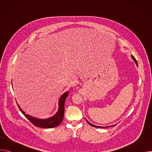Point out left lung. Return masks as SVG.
I'll return each mask as SVG.
<instances>
[{"mask_svg":"<svg viewBox=\"0 0 152 152\" xmlns=\"http://www.w3.org/2000/svg\"><path fill=\"white\" fill-rule=\"evenodd\" d=\"M131 57H132V59L135 61V64H137V66H138V63H137V60H136V59L135 58V57L134 56H132V55H131ZM86 120V121H87V123L90 125V126H93V127H98V128H101V127H102V126H96V125H94V124H91V123H90L86 119H85ZM114 125H113V126H114Z\"/></svg>","mask_w":152,"mask_h":152,"instance_id":"1","label":"left lung"}]
</instances>
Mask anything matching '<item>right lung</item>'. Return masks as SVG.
Masks as SVG:
<instances>
[{"mask_svg": "<svg viewBox=\"0 0 152 152\" xmlns=\"http://www.w3.org/2000/svg\"><path fill=\"white\" fill-rule=\"evenodd\" d=\"M68 95L69 92L67 91L61 96L58 102L59 107L57 113L53 117L48 118L39 119L29 115L28 114H25V113L21 109L18 104V106L20 111L35 126L42 128H53L59 126L63 120L64 114L65 100H66Z\"/></svg>", "mask_w": 152, "mask_h": 152, "instance_id": "add662e5", "label": "right lung"}]
</instances>
